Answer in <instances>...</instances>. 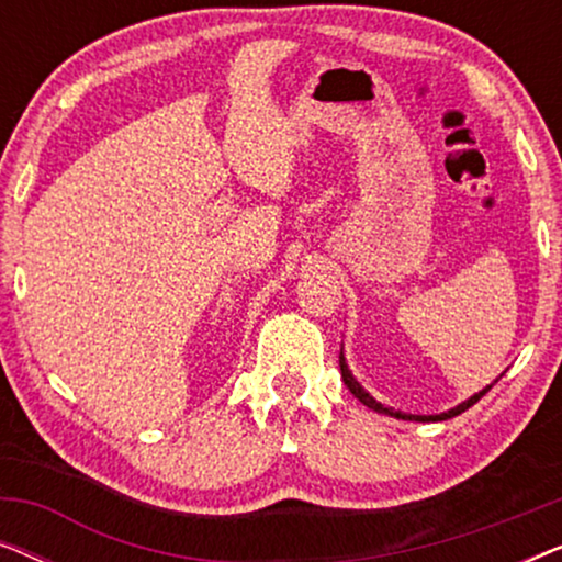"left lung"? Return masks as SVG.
<instances>
[{
  "label": "left lung",
  "instance_id": "8db88e82",
  "mask_svg": "<svg viewBox=\"0 0 562 562\" xmlns=\"http://www.w3.org/2000/svg\"><path fill=\"white\" fill-rule=\"evenodd\" d=\"M340 373H342V381H345V386L350 389V394L358 398L360 404H366L368 409H373V412H381V414H389V417H398V419H412V422H442V419H450V417H458L460 412H465L468 406H473L475 402H479V398L486 394V391L494 386V383H491V386H486L483 391H479V394H473L471 398H468V402H463V404H458L456 409H450V412H442V414H432V417H419V414H402V412H394L391 409V406H383L381 402H375V398L368 394V391L360 386V383L352 379V373H350V368H348V363H345V356L340 352ZM504 375V373H502ZM498 381V379H496Z\"/></svg>",
  "mask_w": 562,
  "mask_h": 562
}]
</instances>
